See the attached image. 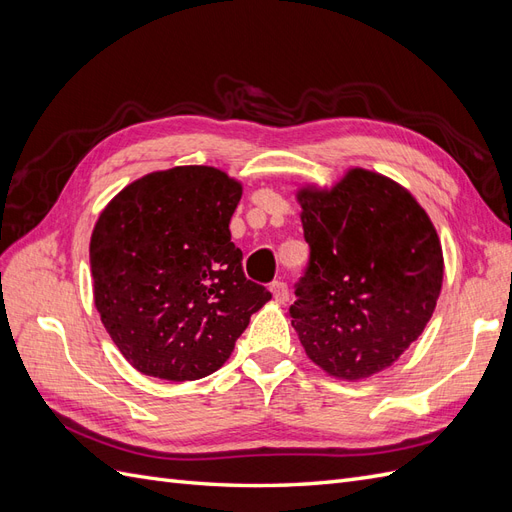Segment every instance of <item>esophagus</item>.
Instances as JSON below:
<instances>
[{"label": "esophagus", "mask_w": 512, "mask_h": 512, "mask_svg": "<svg viewBox=\"0 0 512 512\" xmlns=\"http://www.w3.org/2000/svg\"><path fill=\"white\" fill-rule=\"evenodd\" d=\"M269 290H271V294H273V299L277 301V303H286L288 301V286L284 284V282H273L271 286H269Z\"/></svg>", "instance_id": "esophagus-1"}]
</instances>
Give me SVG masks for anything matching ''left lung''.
<instances>
[{
  "label": "left lung",
  "instance_id": "obj_1",
  "mask_svg": "<svg viewBox=\"0 0 512 512\" xmlns=\"http://www.w3.org/2000/svg\"><path fill=\"white\" fill-rule=\"evenodd\" d=\"M309 267L288 314L305 354L339 380L389 369L436 309V226L397 181L348 168L333 188L297 190Z\"/></svg>",
  "mask_w": 512,
  "mask_h": 512
}]
</instances>
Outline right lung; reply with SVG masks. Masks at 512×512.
I'll use <instances>...</instances> for the list:
<instances>
[{
  "instance_id": "obj_1",
  "label": "right lung",
  "mask_w": 512,
  "mask_h": 512,
  "mask_svg": "<svg viewBox=\"0 0 512 512\" xmlns=\"http://www.w3.org/2000/svg\"><path fill=\"white\" fill-rule=\"evenodd\" d=\"M243 185L213 166L156 170L126 185L91 232L94 301L126 361L170 382L205 378L271 292L250 282L230 218Z\"/></svg>"
}]
</instances>
